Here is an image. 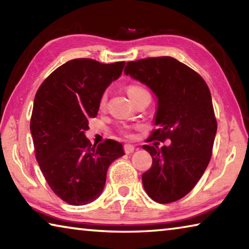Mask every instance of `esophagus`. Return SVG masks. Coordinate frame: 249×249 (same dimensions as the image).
Wrapping results in <instances>:
<instances>
[{
    "label": "esophagus",
    "instance_id": "1",
    "mask_svg": "<svg viewBox=\"0 0 249 249\" xmlns=\"http://www.w3.org/2000/svg\"><path fill=\"white\" fill-rule=\"evenodd\" d=\"M134 150H135V147L133 145H130V144L124 145V151L126 154H132Z\"/></svg>",
    "mask_w": 249,
    "mask_h": 249
}]
</instances>
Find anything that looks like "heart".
I'll list each match as a JSON object with an SVG mask.
<instances>
[{"instance_id":"b5f03b06","label":"heart","mask_w":249,"mask_h":249,"mask_svg":"<svg viewBox=\"0 0 249 249\" xmlns=\"http://www.w3.org/2000/svg\"><path fill=\"white\" fill-rule=\"evenodd\" d=\"M142 91H145V90L140 86H129L127 88V94H128L130 99H132L134 95H136L137 93H140V92H142ZM105 102H107V96L104 95L102 100H101V107H104ZM120 133L123 134L124 136H126V137L132 136V133H130V127H127V126H125V127H121Z\"/></svg>"}]
</instances>
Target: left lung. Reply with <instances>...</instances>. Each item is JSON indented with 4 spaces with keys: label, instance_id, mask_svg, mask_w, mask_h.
<instances>
[{
    "label": "left lung",
    "instance_id": "obj_1",
    "mask_svg": "<svg viewBox=\"0 0 249 249\" xmlns=\"http://www.w3.org/2000/svg\"><path fill=\"white\" fill-rule=\"evenodd\" d=\"M124 72L149 88L157 98L153 140L170 145H144L153 157L142 174L147 195L171 203L190 192L208 167L217 124L208 84L195 70L172 57L129 61Z\"/></svg>",
    "mask_w": 249,
    "mask_h": 249
}]
</instances>
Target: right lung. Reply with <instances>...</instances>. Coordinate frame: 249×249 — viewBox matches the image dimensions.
<instances>
[{
  "instance_id": "right-lung-1",
  "label": "right lung",
  "mask_w": 249,
  "mask_h": 249,
  "mask_svg": "<svg viewBox=\"0 0 249 249\" xmlns=\"http://www.w3.org/2000/svg\"><path fill=\"white\" fill-rule=\"evenodd\" d=\"M124 61L101 64L72 59L59 67L36 92L31 119L35 156L46 181L71 205H84L103 192L107 172L124 155L121 142L91 145L84 135L98 114L107 88L119 79Z\"/></svg>"
}]
</instances>
